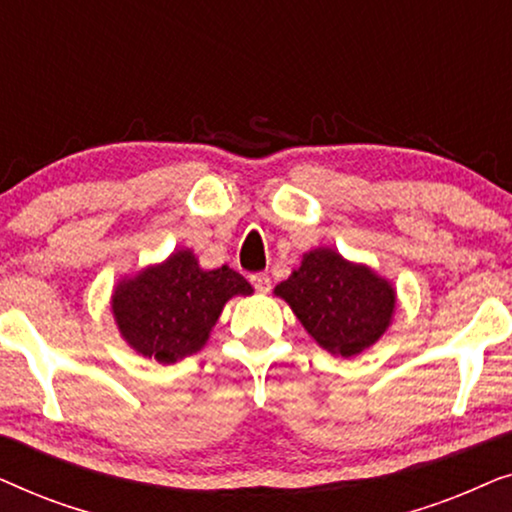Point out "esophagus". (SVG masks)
I'll list each match as a JSON object with an SVG mask.
<instances>
[{"mask_svg": "<svg viewBox=\"0 0 512 512\" xmlns=\"http://www.w3.org/2000/svg\"><path fill=\"white\" fill-rule=\"evenodd\" d=\"M251 284H254V289L258 293H268L270 286H272L270 277L265 275V272H256V275H251Z\"/></svg>", "mask_w": 512, "mask_h": 512, "instance_id": "esophagus-1", "label": "esophagus"}]
</instances>
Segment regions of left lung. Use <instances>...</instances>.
I'll use <instances>...</instances> for the list:
<instances>
[{"label": "left lung", "mask_w": 512, "mask_h": 512, "mask_svg": "<svg viewBox=\"0 0 512 512\" xmlns=\"http://www.w3.org/2000/svg\"><path fill=\"white\" fill-rule=\"evenodd\" d=\"M275 296L324 352L345 359L373 347L396 314V286L331 247L303 254L300 268L275 286Z\"/></svg>", "instance_id": "8db88e82"}]
</instances>
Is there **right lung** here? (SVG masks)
<instances>
[{
	"mask_svg": "<svg viewBox=\"0 0 512 512\" xmlns=\"http://www.w3.org/2000/svg\"><path fill=\"white\" fill-rule=\"evenodd\" d=\"M254 289L228 265L202 268L193 249L125 275L111 291V314L125 345L158 363H177L207 345L223 307Z\"/></svg>",
	"mask_w": 512,
	"mask_h": 512,
	"instance_id": "add662e5",
	"label": "right lung"
}]
</instances>
